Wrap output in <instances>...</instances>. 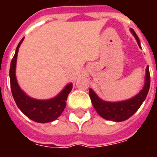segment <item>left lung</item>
I'll return each instance as SVG.
<instances>
[{
  "label": "left lung",
  "mask_w": 157,
  "mask_h": 157,
  "mask_svg": "<svg viewBox=\"0 0 157 157\" xmlns=\"http://www.w3.org/2000/svg\"><path fill=\"white\" fill-rule=\"evenodd\" d=\"M131 32L137 40L139 46L140 47L138 36L136 35V33L133 29H131ZM150 84H151V76H150L149 67L147 66L145 86L138 95L134 97L133 98L118 102H104L96 95V93L92 89L89 90V95H90V98L92 100L94 109L102 118H105L107 120H111V121L121 122L130 118L140 109L142 102L145 101V98L148 94Z\"/></svg>",
  "instance_id": "left-lung-1"
}]
</instances>
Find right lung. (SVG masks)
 <instances>
[{
    "label": "right lung",
    "instance_id": "right-lung-1",
    "mask_svg": "<svg viewBox=\"0 0 157 157\" xmlns=\"http://www.w3.org/2000/svg\"><path fill=\"white\" fill-rule=\"evenodd\" d=\"M23 39L24 38L22 39L16 48V53L10 66V82L13 98L18 109L30 119L38 123L54 121L60 116L65 109L67 97L72 89V84H68L57 97L49 100H36L26 95L19 87L15 75L17 53Z\"/></svg>",
    "mask_w": 157,
    "mask_h": 157
}]
</instances>
